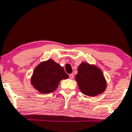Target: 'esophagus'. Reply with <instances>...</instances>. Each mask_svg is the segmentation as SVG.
Returning a JSON list of instances; mask_svg holds the SVG:
<instances>
[{"label": "esophagus", "instance_id": "obj_1", "mask_svg": "<svg viewBox=\"0 0 132 132\" xmlns=\"http://www.w3.org/2000/svg\"><path fill=\"white\" fill-rule=\"evenodd\" d=\"M69 76H70V78L71 79H73V77H74V76H73V73H71V74L69 75Z\"/></svg>", "mask_w": 132, "mask_h": 132}]
</instances>
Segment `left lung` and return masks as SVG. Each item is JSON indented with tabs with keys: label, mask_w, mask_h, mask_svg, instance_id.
Masks as SVG:
<instances>
[{
	"label": "left lung",
	"mask_w": 132,
	"mask_h": 132,
	"mask_svg": "<svg viewBox=\"0 0 132 132\" xmlns=\"http://www.w3.org/2000/svg\"><path fill=\"white\" fill-rule=\"evenodd\" d=\"M76 80L81 92L88 96H95L104 92L106 81L102 70L94 65L82 62L79 66Z\"/></svg>",
	"instance_id": "8db88e82"
}]
</instances>
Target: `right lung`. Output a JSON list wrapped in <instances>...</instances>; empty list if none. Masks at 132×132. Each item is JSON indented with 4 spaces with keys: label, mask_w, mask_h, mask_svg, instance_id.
<instances>
[{
    "label": "right lung",
    "mask_w": 132,
    "mask_h": 132,
    "mask_svg": "<svg viewBox=\"0 0 132 132\" xmlns=\"http://www.w3.org/2000/svg\"><path fill=\"white\" fill-rule=\"evenodd\" d=\"M68 77L63 68L50 59L41 62L34 69L31 84L40 92L47 94L55 90L60 81Z\"/></svg>",
    "instance_id": "add662e5"
}]
</instances>
